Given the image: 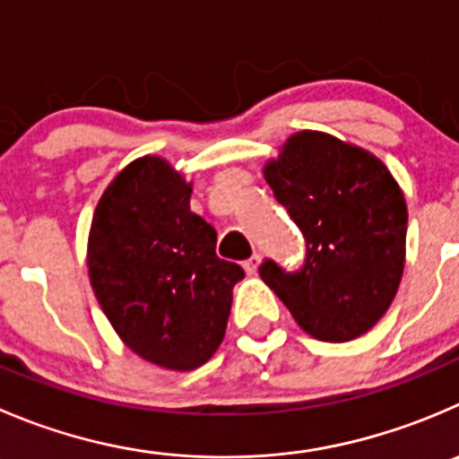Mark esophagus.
Here are the masks:
<instances>
[{
  "mask_svg": "<svg viewBox=\"0 0 459 459\" xmlns=\"http://www.w3.org/2000/svg\"><path fill=\"white\" fill-rule=\"evenodd\" d=\"M260 255H253V257H248L247 262H244V271H247L248 275H255L257 273V269H260Z\"/></svg>",
  "mask_w": 459,
  "mask_h": 459,
  "instance_id": "34e87169",
  "label": "esophagus"
}]
</instances>
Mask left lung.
Instances as JSON below:
<instances>
[{
	"instance_id": "8db88e82",
	"label": "left lung",
	"mask_w": 459,
	"mask_h": 459,
	"mask_svg": "<svg viewBox=\"0 0 459 459\" xmlns=\"http://www.w3.org/2000/svg\"><path fill=\"white\" fill-rule=\"evenodd\" d=\"M264 179L302 230L300 271L264 260L260 275L309 336L345 342L393 305L406 262L408 208L385 163L332 134L289 136Z\"/></svg>"
}]
</instances>
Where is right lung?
<instances>
[{
	"label": "right lung",
	"mask_w": 459,
	"mask_h": 459,
	"mask_svg": "<svg viewBox=\"0 0 459 459\" xmlns=\"http://www.w3.org/2000/svg\"><path fill=\"white\" fill-rule=\"evenodd\" d=\"M193 181L161 157L134 159L91 217L89 282L114 332L148 363L204 366L224 341L242 266L220 260L217 233L190 211Z\"/></svg>",
	"instance_id": "obj_1"
}]
</instances>
